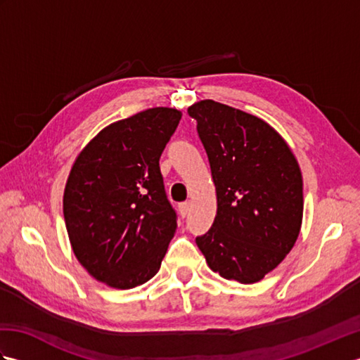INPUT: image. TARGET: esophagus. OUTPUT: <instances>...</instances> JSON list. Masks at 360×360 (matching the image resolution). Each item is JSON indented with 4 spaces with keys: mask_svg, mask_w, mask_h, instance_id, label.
I'll use <instances>...</instances> for the list:
<instances>
[{
    "mask_svg": "<svg viewBox=\"0 0 360 360\" xmlns=\"http://www.w3.org/2000/svg\"><path fill=\"white\" fill-rule=\"evenodd\" d=\"M188 212H190V202L187 201V202H181L179 204V213L182 217H187L188 215Z\"/></svg>",
    "mask_w": 360,
    "mask_h": 360,
    "instance_id": "esophagus-1",
    "label": "esophagus"
}]
</instances>
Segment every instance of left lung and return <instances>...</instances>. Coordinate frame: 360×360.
Returning <instances> with one entry per match:
<instances>
[{"mask_svg":"<svg viewBox=\"0 0 360 360\" xmlns=\"http://www.w3.org/2000/svg\"><path fill=\"white\" fill-rule=\"evenodd\" d=\"M187 111L198 122L218 204L198 248L223 278L257 283L285 259L300 233V167L263 119L209 98Z\"/></svg>","mask_w":360,"mask_h":360,"instance_id":"left-lung-1","label":"left lung"}]
</instances>
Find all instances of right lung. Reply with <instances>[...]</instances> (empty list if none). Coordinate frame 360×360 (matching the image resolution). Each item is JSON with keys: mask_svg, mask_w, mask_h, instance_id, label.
Here are the masks:
<instances>
[{"mask_svg": "<svg viewBox=\"0 0 360 360\" xmlns=\"http://www.w3.org/2000/svg\"><path fill=\"white\" fill-rule=\"evenodd\" d=\"M181 116L156 106L114 122L86 143L68 176L63 215L72 252L111 288L155 277L174 236L159 158Z\"/></svg>", "mask_w": 360, "mask_h": 360, "instance_id": "add662e5", "label": "right lung"}]
</instances>
